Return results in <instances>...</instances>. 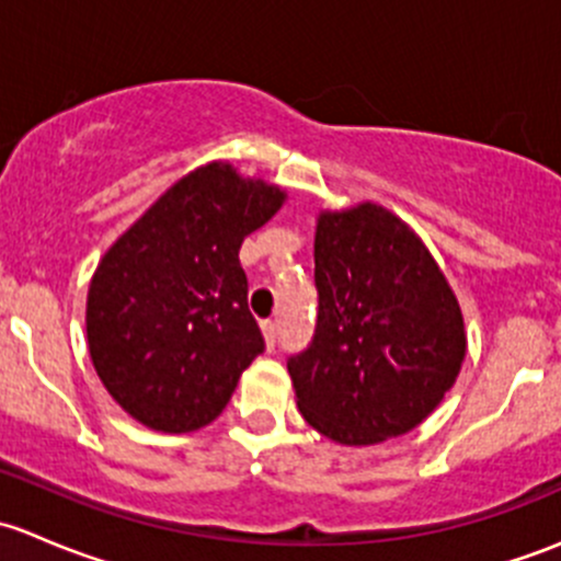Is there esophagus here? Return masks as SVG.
Instances as JSON below:
<instances>
[{"instance_id": "34e87169", "label": "esophagus", "mask_w": 561, "mask_h": 561, "mask_svg": "<svg viewBox=\"0 0 561 561\" xmlns=\"http://www.w3.org/2000/svg\"><path fill=\"white\" fill-rule=\"evenodd\" d=\"M260 331H263V339H265V347H274L276 344V322L274 320H263L260 322Z\"/></svg>"}]
</instances>
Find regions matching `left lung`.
<instances>
[{
  "mask_svg": "<svg viewBox=\"0 0 561 561\" xmlns=\"http://www.w3.org/2000/svg\"><path fill=\"white\" fill-rule=\"evenodd\" d=\"M314 285V339L287 360L304 421L350 448L421 426L467 355L458 298L421 236L371 201L320 211Z\"/></svg>",
  "mask_w": 561,
  "mask_h": 561,
  "instance_id": "left-lung-1",
  "label": "left lung"
}]
</instances>
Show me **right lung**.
I'll return each instance as SVG.
<instances>
[{"mask_svg":"<svg viewBox=\"0 0 561 561\" xmlns=\"http://www.w3.org/2000/svg\"><path fill=\"white\" fill-rule=\"evenodd\" d=\"M287 201L282 186L208 162L181 175L103 254L87 342L118 407L162 434L208 426L263 353L239 249Z\"/></svg>","mask_w":561,"mask_h":561,"instance_id":"add662e5","label":"right lung"}]
</instances>
